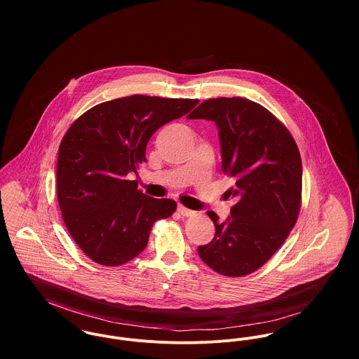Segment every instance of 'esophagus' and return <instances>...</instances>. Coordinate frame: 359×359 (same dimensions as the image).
Instances as JSON below:
<instances>
[{"mask_svg":"<svg viewBox=\"0 0 359 359\" xmlns=\"http://www.w3.org/2000/svg\"><path fill=\"white\" fill-rule=\"evenodd\" d=\"M178 212L182 215V217H192L195 214V211L184 207V205H178Z\"/></svg>","mask_w":359,"mask_h":359,"instance_id":"34e87169","label":"esophagus"}]
</instances>
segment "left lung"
I'll return each mask as SVG.
<instances>
[{
    "mask_svg": "<svg viewBox=\"0 0 359 359\" xmlns=\"http://www.w3.org/2000/svg\"><path fill=\"white\" fill-rule=\"evenodd\" d=\"M188 118L218 127L222 172L235 180L226 194L236 205L215 225L214 239L198 248L203 262L225 276H245L262 266L293 229L300 207L303 165L289 130L264 106L246 98H211Z\"/></svg>",
    "mask_w": 359,
    "mask_h": 359,
    "instance_id": "8db88e82",
    "label": "left lung"
}]
</instances>
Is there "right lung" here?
<instances>
[{"instance_id": "obj_1", "label": "right lung", "mask_w": 359, "mask_h": 359, "mask_svg": "<svg viewBox=\"0 0 359 359\" xmlns=\"http://www.w3.org/2000/svg\"><path fill=\"white\" fill-rule=\"evenodd\" d=\"M198 100L131 95L100 103L66 131L56 163L63 222L93 261L117 266L141 255L157 219L177 203L154 199L128 180L147 161V145L161 126L182 117Z\"/></svg>"}]
</instances>
